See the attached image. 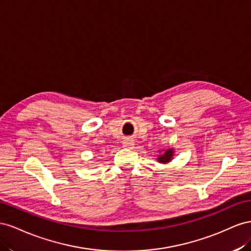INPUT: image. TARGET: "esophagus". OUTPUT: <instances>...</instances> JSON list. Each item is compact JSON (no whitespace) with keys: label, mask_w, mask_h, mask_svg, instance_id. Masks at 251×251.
Returning <instances> with one entry per match:
<instances>
[{"label":"esophagus","mask_w":251,"mask_h":251,"mask_svg":"<svg viewBox=\"0 0 251 251\" xmlns=\"http://www.w3.org/2000/svg\"><path fill=\"white\" fill-rule=\"evenodd\" d=\"M123 146L125 147V148H133V146H134V140L133 139H125L124 141H123Z\"/></svg>","instance_id":"esophagus-1"}]
</instances>
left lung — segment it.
<instances>
[{
    "label": "left lung",
    "instance_id": "1",
    "mask_svg": "<svg viewBox=\"0 0 251 251\" xmlns=\"http://www.w3.org/2000/svg\"><path fill=\"white\" fill-rule=\"evenodd\" d=\"M174 153H175L174 149H167V150H165V151H163V153L161 155H159V157H157V161H159L160 163L166 164L173 160Z\"/></svg>",
    "mask_w": 251,
    "mask_h": 251
}]
</instances>
